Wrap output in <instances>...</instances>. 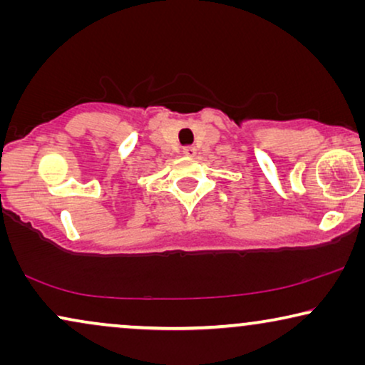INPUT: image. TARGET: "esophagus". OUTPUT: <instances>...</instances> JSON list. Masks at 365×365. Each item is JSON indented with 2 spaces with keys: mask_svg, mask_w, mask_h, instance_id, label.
<instances>
[{
  "mask_svg": "<svg viewBox=\"0 0 365 365\" xmlns=\"http://www.w3.org/2000/svg\"><path fill=\"white\" fill-rule=\"evenodd\" d=\"M182 153L186 154V156H194V154H196V148H194V146H186V148H182Z\"/></svg>",
  "mask_w": 365,
  "mask_h": 365,
  "instance_id": "1",
  "label": "esophagus"
}]
</instances>
